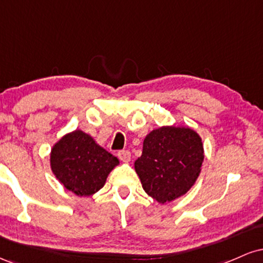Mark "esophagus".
<instances>
[{"instance_id": "esophagus-1", "label": "esophagus", "mask_w": 263, "mask_h": 263, "mask_svg": "<svg viewBox=\"0 0 263 263\" xmlns=\"http://www.w3.org/2000/svg\"><path fill=\"white\" fill-rule=\"evenodd\" d=\"M117 156H119V158L125 163L131 161V152H129V151H120V152L117 153Z\"/></svg>"}]
</instances>
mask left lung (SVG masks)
I'll return each instance as SVG.
<instances>
[{
	"label": "left lung",
	"instance_id": "left-lung-1",
	"mask_svg": "<svg viewBox=\"0 0 263 263\" xmlns=\"http://www.w3.org/2000/svg\"><path fill=\"white\" fill-rule=\"evenodd\" d=\"M203 161V142L194 129L163 126L146 136L135 170L144 192L164 204L194 185Z\"/></svg>",
	"mask_w": 263,
	"mask_h": 263
}]
</instances>
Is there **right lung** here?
I'll list each match as a JSON object with an SVG mask.
<instances>
[{
    "label": "right lung",
    "mask_w": 263,
    "mask_h": 263,
    "mask_svg": "<svg viewBox=\"0 0 263 263\" xmlns=\"http://www.w3.org/2000/svg\"><path fill=\"white\" fill-rule=\"evenodd\" d=\"M119 159L80 129L66 134L53 146L50 168L66 189L89 197L104 186Z\"/></svg>",
    "instance_id": "obj_1"
}]
</instances>
